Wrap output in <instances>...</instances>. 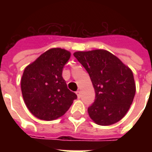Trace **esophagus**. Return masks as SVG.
I'll return each mask as SVG.
<instances>
[{
    "instance_id": "obj_1",
    "label": "esophagus",
    "mask_w": 152,
    "mask_h": 152,
    "mask_svg": "<svg viewBox=\"0 0 152 152\" xmlns=\"http://www.w3.org/2000/svg\"><path fill=\"white\" fill-rule=\"evenodd\" d=\"M76 95H77V97H78L79 99H80V97H81L80 91H76Z\"/></svg>"
}]
</instances>
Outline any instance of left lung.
Segmentation results:
<instances>
[{"label":"left lung","instance_id":"8db88e82","mask_svg":"<svg viewBox=\"0 0 152 152\" xmlns=\"http://www.w3.org/2000/svg\"><path fill=\"white\" fill-rule=\"evenodd\" d=\"M90 76L95 99L88 109L99 125H110L123 118L136 93L132 72L118 57L103 50L74 53Z\"/></svg>","mask_w":152,"mask_h":152}]
</instances>
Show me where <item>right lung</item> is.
Listing matches in <instances>:
<instances>
[{"mask_svg": "<svg viewBox=\"0 0 152 152\" xmlns=\"http://www.w3.org/2000/svg\"><path fill=\"white\" fill-rule=\"evenodd\" d=\"M70 56L63 49H50L24 69L21 80L23 98L36 118L45 121L57 119L77 99L62 77L63 68Z\"/></svg>", "mask_w": 152, "mask_h": 152, "instance_id": "1", "label": "right lung"}]
</instances>
